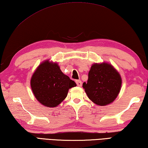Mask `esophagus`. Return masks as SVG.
Returning <instances> with one entry per match:
<instances>
[{
    "mask_svg": "<svg viewBox=\"0 0 148 148\" xmlns=\"http://www.w3.org/2000/svg\"><path fill=\"white\" fill-rule=\"evenodd\" d=\"M76 83L78 86H82V81L81 80H77L76 81Z\"/></svg>",
    "mask_w": 148,
    "mask_h": 148,
    "instance_id": "obj_1",
    "label": "esophagus"
}]
</instances>
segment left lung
<instances>
[{
	"mask_svg": "<svg viewBox=\"0 0 148 148\" xmlns=\"http://www.w3.org/2000/svg\"><path fill=\"white\" fill-rule=\"evenodd\" d=\"M121 77L112 64L94 63L88 73V81L82 87L89 99L95 104L105 106L112 103L120 92Z\"/></svg>",
	"mask_w": 148,
	"mask_h": 148,
	"instance_id": "1",
	"label": "left lung"
}]
</instances>
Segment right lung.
<instances>
[{"label": "right lung", "mask_w": 148, "mask_h": 148, "mask_svg": "<svg viewBox=\"0 0 148 148\" xmlns=\"http://www.w3.org/2000/svg\"><path fill=\"white\" fill-rule=\"evenodd\" d=\"M77 84L61 71L58 63L46 60L39 65L30 79L36 99L47 107H56L67 97L69 90Z\"/></svg>", "instance_id": "right-lung-1"}]
</instances>
